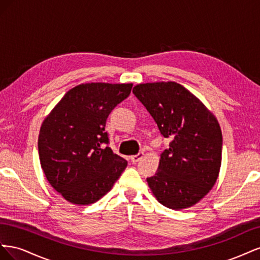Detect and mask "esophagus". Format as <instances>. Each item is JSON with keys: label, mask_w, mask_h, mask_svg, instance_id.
<instances>
[{"label": "esophagus", "mask_w": 260, "mask_h": 260, "mask_svg": "<svg viewBox=\"0 0 260 260\" xmlns=\"http://www.w3.org/2000/svg\"><path fill=\"white\" fill-rule=\"evenodd\" d=\"M143 156H144V153H143V152H140V153L137 154V155L131 156V161H132V162H138L140 159L143 158Z\"/></svg>", "instance_id": "esophagus-1"}]
</instances>
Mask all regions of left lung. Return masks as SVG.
<instances>
[{"mask_svg": "<svg viewBox=\"0 0 260 260\" xmlns=\"http://www.w3.org/2000/svg\"><path fill=\"white\" fill-rule=\"evenodd\" d=\"M133 94L154 118L169 148L158 171L146 181L155 198L171 209L188 208L215 185L221 166L222 133L208 108L177 82L141 83Z\"/></svg>", "mask_w": 260, "mask_h": 260, "instance_id": "8db88e82", "label": "left lung"}]
</instances>
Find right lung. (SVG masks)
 <instances>
[{
    "mask_svg": "<svg viewBox=\"0 0 260 260\" xmlns=\"http://www.w3.org/2000/svg\"><path fill=\"white\" fill-rule=\"evenodd\" d=\"M132 83H82L69 90L46 116L39 133L41 167L49 183L76 205L95 203L127 167L114 154L105 131L113 109Z\"/></svg>",
    "mask_w": 260,
    "mask_h": 260,
    "instance_id": "right-lung-1",
    "label": "right lung"
}]
</instances>
